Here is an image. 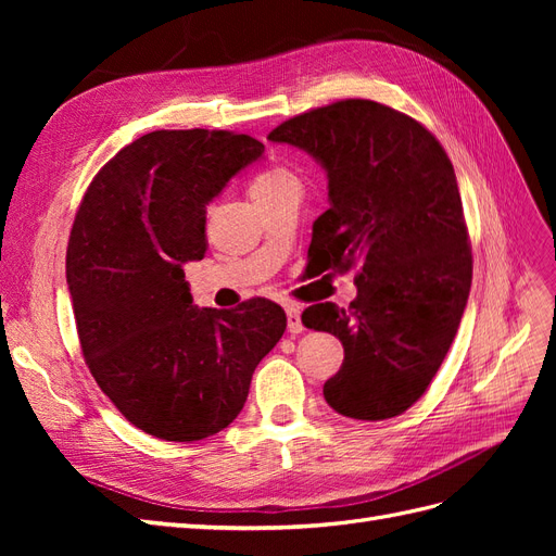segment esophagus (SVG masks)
I'll list each match as a JSON object with an SVG mask.
<instances>
[{"mask_svg":"<svg viewBox=\"0 0 556 556\" xmlns=\"http://www.w3.org/2000/svg\"><path fill=\"white\" fill-rule=\"evenodd\" d=\"M288 331L290 333H301L304 331V325H301V311L299 306H288Z\"/></svg>","mask_w":556,"mask_h":556,"instance_id":"1","label":"esophagus"}]
</instances>
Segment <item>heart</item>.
<instances>
[{"mask_svg":"<svg viewBox=\"0 0 556 556\" xmlns=\"http://www.w3.org/2000/svg\"><path fill=\"white\" fill-rule=\"evenodd\" d=\"M288 180H294V176L288 169H280V166H271V169H264L255 178H252L250 194H260V192H266V190H274V188H278V185L288 182Z\"/></svg>","mask_w":556,"mask_h":556,"instance_id":"b5f03b06","label":"heart"}]
</instances>
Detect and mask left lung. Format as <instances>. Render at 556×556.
I'll return each instance as SVG.
<instances>
[{
  "instance_id": "8db88e82",
  "label": "left lung",
  "mask_w": 556,
  "mask_h": 556,
  "mask_svg": "<svg viewBox=\"0 0 556 556\" xmlns=\"http://www.w3.org/2000/svg\"><path fill=\"white\" fill-rule=\"evenodd\" d=\"M268 141L306 150L327 174L311 262L333 274L359 266L348 308L327 301L301 315L345 350L325 399L352 419L396 417L441 368L473 278L452 162L427 127L371 99L294 115Z\"/></svg>"
}]
</instances>
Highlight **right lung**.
Instances as JSON below:
<instances>
[{"label":"right lung","instance_id":"1","mask_svg":"<svg viewBox=\"0 0 556 556\" xmlns=\"http://www.w3.org/2000/svg\"><path fill=\"white\" fill-rule=\"evenodd\" d=\"M264 146L223 129H160L125 146L83 197L66 285L92 378L127 422L192 443L229 427L288 327L268 299L197 308L182 264L204 257L206 206Z\"/></svg>","mask_w":556,"mask_h":556}]
</instances>
